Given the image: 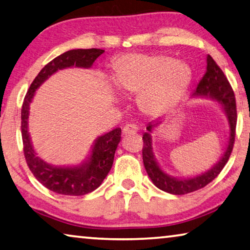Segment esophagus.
I'll use <instances>...</instances> for the list:
<instances>
[{
	"label": "esophagus",
	"mask_w": 250,
	"mask_h": 250,
	"mask_svg": "<svg viewBox=\"0 0 250 250\" xmlns=\"http://www.w3.org/2000/svg\"><path fill=\"white\" fill-rule=\"evenodd\" d=\"M137 132H138V128L133 125H126L124 126V129H122V133H124V136H125V137L136 135Z\"/></svg>",
	"instance_id": "1"
}]
</instances>
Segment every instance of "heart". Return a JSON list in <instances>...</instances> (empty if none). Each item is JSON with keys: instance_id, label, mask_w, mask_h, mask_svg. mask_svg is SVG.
I'll return each mask as SVG.
<instances>
[{"instance_id": "obj_1", "label": "heart", "mask_w": 250, "mask_h": 250, "mask_svg": "<svg viewBox=\"0 0 250 250\" xmlns=\"http://www.w3.org/2000/svg\"><path fill=\"white\" fill-rule=\"evenodd\" d=\"M185 62L161 54H128L112 64L111 82L121 94L136 95L137 105L148 117H158L180 102L192 83Z\"/></svg>"}]
</instances>
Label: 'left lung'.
Segmentation results:
<instances>
[{"instance_id":"left-lung-1","label":"left lung","mask_w":250,"mask_h":250,"mask_svg":"<svg viewBox=\"0 0 250 250\" xmlns=\"http://www.w3.org/2000/svg\"><path fill=\"white\" fill-rule=\"evenodd\" d=\"M189 99L210 100V101L218 104L219 107L223 111V113L226 114L227 120H228V140H227L225 152L222 154L220 159L215 162L206 172L188 177L173 176L162 168L155 156L154 148H152L154 146L152 135L159 125H162L163 118L149 122L146 128L147 131L144 133L143 137V159L145 168H146L148 176L150 177L155 186H157L164 192L174 195H183L197 191V189L204 188L210 182L213 181L220 174L222 168L228 162L234 143V131H236L237 124L236 99H234L233 91L225 74L210 55L207 56L206 74L200 81V83L197 84V87L192 93Z\"/></svg>"}]
</instances>
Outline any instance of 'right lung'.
Here are the masks:
<instances>
[{
	"instance_id": "add662e5",
	"label": "right lung",
	"mask_w": 250,
	"mask_h": 250,
	"mask_svg": "<svg viewBox=\"0 0 250 250\" xmlns=\"http://www.w3.org/2000/svg\"><path fill=\"white\" fill-rule=\"evenodd\" d=\"M103 49H73L59 55L40 70L30 85L21 110V130L24 157L33 176L50 191L62 195H84L102 184L112 167L114 154L121 140V129L115 128L99 136L93 141L91 149L83 162L75 165L57 166L40 158L33 148L29 132L30 104L36 91L59 70L66 68L89 69Z\"/></svg>"
}]
</instances>
